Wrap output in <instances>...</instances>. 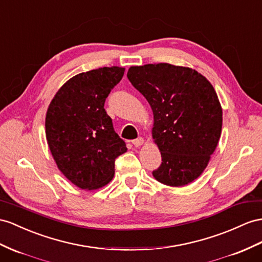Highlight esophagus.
Masks as SVG:
<instances>
[{"label":"esophagus","instance_id":"1","mask_svg":"<svg viewBox=\"0 0 262 262\" xmlns=\"http://www.w3.org/2000/svg\"><path fill=\"white\" fill-rule=\"evenodd\" d=\"M143 143H144V139L142 137H138L136 139H134L133 142H132V144L135 146V147H139L140 145H143Z\"/></svg>","mask_w":262,"mask_h":262}]
</instances>
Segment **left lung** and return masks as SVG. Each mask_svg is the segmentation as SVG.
<instances>
[{
    "mask_svg": "<svg viewBox=\"0 0 262 262\" xmlns=\"http://www.w3.org/2000/svg\"><path fill=\"white\" fill-rule=\"evenodd\" d=\"M127 77L152 110V138L162 154L152 176L172 187L193 182L216 149L223 126L212 85L197 71L168 63L132 66Z\"/></svg>",
    "mask_w": 262,
    "mask_h": 262,
    "instance_id": "8db88e82",
    "label": "left lung"
}]
</instances>
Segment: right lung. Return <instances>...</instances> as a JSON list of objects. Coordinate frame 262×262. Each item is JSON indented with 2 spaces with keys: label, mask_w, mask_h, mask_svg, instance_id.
Here are the masks:
<instances>
[{
  "label": "right lung",
  "mask_w": 262,
  "mask_h": 262,
  "mask_svg": "<svg viewBox=\"0 0 262 262\" xmlns=\"http://www.w3.org/2000/svg\"><path fill=\"white\" fill-rule=\"evenodd\" d=\"M125 69L112 66L75 75L59 89L45 118L46 139L58 169L82 189L108 184L115 159L127 150L104 108Z\"/></svg>",
  "instance_id": "1"
}]
</instances>
